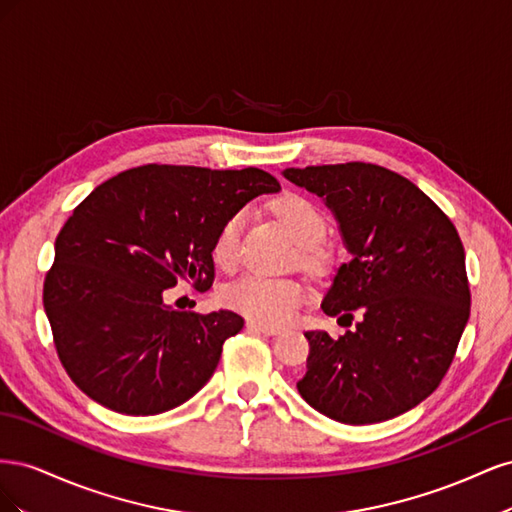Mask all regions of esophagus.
<instances>
[{
	"label": "esophagus",
	"mask_w": 512,
	"mask_h": 512,
	"mask_svg": "<svg viewBox=\"0 0 512 512\" xmlns=\"http://www.w3.org/2000/svg\"><path fill=\"white\" fill-rule=\"evenodd\" d=\"M247 329L254 331V333H265V335H280L282 333L280 327H269V324H260V322H254V320L247 322Z\"/></svg>",
	"instance_id": "1"
}]
</instances>
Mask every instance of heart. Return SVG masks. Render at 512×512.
I'll return each mask as SVG.
<instances>
[{
	"label": "heart",
	"instance_id": "heart-1",
	"mask_svg": "<svg viewBox=\"0 0 512 512\" xmlns=\"http://www.w3.org/2000/svg\"><path fill=\"white\" fill-rule=\"evenodd\" d=\"M273 213L301 247V262L309 271L320 273L331 265V250L320 243L324 232H327V220L312 200L301 194H284L273 203ZM243 226V213L230 215L222 224L213 243V258L220 267L232 269L237 265ZM303 299L305 288L301 282L290 280V277H269L258 273L243 275L226 292V301L232 309H237L254 322L269 324V327L290 322Z\"/></svg>",
	"mask_w": 512,
	"mask_h": 512
}]
</instances>
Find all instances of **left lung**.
<instances>
[{"label":"left lung","mask_w":512,"mask_h":512,"mask_svg":"<svg viewBox=\"0 0 512 512\" xmlns=\"http://www.w3.org/2000/svg\"><path fill=\"white\" fill-rule=\"evenodd\" d=\"M324 200L350 260L322 312L348 320L333 339L307 331L301 397L346 425L382 423L421 404L446 376L470 318L466 252L453 222L412 181L365 162L286 168Z\"/></svg>","instance_id":"1"}]
</instances>
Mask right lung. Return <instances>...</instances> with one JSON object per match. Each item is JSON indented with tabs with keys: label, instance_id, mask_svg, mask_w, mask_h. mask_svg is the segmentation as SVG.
<instances>
[{
	"label": "right lung",
	"instance_id": "add662e5",
	"mask_svg": "<svg viewBox=\"0 0 512 512\" xmlns=\"http://www.w3.org/2000/svg\"><path fill=\"white\" fill-rule=\"evenodd\" d=\"M265 170L147 164L91 192L59 230L44 312L59 361L100 406L130 416L173 410L213 376L243 318L177 312L164 290L213 284L222 224L260 194Z\"/></svg>",
	"mask_w": 512,
	"mask_h": 512
}]
</instances>
